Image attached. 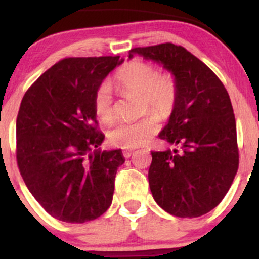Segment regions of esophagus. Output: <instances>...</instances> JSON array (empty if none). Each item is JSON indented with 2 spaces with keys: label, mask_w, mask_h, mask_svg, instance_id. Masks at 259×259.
<instances>
[{
  "label": "esophagus",
  "mask_w": 259,
  "mask_h": 259,
  "mask_svg": "<svg viewBox=\"0 0 259 259\" xmlns=\"http://www.w3.org/2000/svg\"><path fill=\"white\" fill-rule=\"evenodd\" d=\"M134 153V151H132V150H129V151H123V156L125 157V158H129L130 156H132V154Z\"/></svg>",
  "instance_id": "obj_1"
}]
</instances>
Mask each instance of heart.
<instances>
[{
    "label": "heart",
    "instance_id": "heart-1",
    "mask_svg": "<svg viewBox=\"0 0 259 259\" xmlns=\"http://www.w3.org/2000/svg\"><path fill=\"white\" fill-rule=\"evenodd\" d=\"M114 81L124 94L141 95L142 112L152 109L162 119H167L177 108L179 99L177 79L171 73L159 74L152 63L140 59L126 62L117 70ZM94 109L96 117L103 123L114 120V103L111 89L107 84H102L96 90ZM158 130V118L150 112L140 120L117 124L109 130L108 139L117 147L135 148L146 144Z\"/></svg>",
    "mask_w": 259,
    "mask_h": 259
}]
</instances>
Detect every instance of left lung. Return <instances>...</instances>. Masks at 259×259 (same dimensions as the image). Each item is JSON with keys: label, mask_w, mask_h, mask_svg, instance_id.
<instances>
[{"label": "left lung", "mask_w": 259, "mask_h": 259, "mask_svg": "<svg viewBox=\"0 0 259 259\" xmlns=\"http://www.w3.org/2000/svg\"><path fill=\"white\" fill-rule=\"evenodd\" d=\"M173 73L177 108L159 139L180 148L152 151L148 183L154 201L169 214L196 218L221 203L239 169L236 121L218 76L183 46L171 42L130 50Z\"/></svg>", "instance_id": "1"}]
</instances>
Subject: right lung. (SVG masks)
Here are the masks:
<instances>
[{
    "label": "right lung",
    "mask_w": 259,
    "mask_h": 259,
    "mask_svg": "<svg viewBox=\"0 0 259 259\" xmlns=\"http://www.w3.org/2000/svg\"><path fill=\"white\" fill-rule=\"evenodd\" d=\"M119 56L68 57L25 92L17 117V164L26 187L58 221L99 218L113 200L121 150L101 151L94 97Z\"/></svg>",
    "instance_id": "right-lung-1"
}]
</instances>
